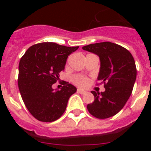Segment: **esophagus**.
<instances>
[{
	"label": "esophagus",
	"instance_id": "esophagus-1",
	"mask_svg": "<svg viewBox=\"0 0 151 151\" xmlns=\"http://www.w3.org/2000/svg\"><path fill=\"white\" fill-rule=\"evenodd\" d=\"M77 92H78V93H79V94H85V93H86V91L83 90V89H80V88H78V90H77Z\"/></svg>",
	"mask_w": 151,
	"mask_h": 151
}]
</instances>
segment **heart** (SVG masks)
Instances as JSON below:
<instances>
[{
  "mask_svg": "<svg viewBox=\"0 0 151 151\" xmlns=\"http://www.w3.org/2000/svg\"><path fill=\"white\" fill-rule=\"evenodd\" d=\"M73 82L78 86H85L88 82V80L86 77L82 76H76L73 77Z\"/></svg>",
  "mask_w": 151,
  "mask_h": 151,
  "instance_id": "obj_1",
  "label": "heart"
}]
</instances>
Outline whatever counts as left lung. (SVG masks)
<instances>
[{
	"instance_id": "8db88e82",
	"label": "left lung",
	"mask_w": 151,
	"mask_h": 151,
	"mask_svg": "<svg viewBox=\"0 0 151 151\" xmlns=\"http://www.w3.org/2000/svg\"><path fill=\"white\" fill-rule=\"evenodd\" d=\"M82 49L100 57L97 80L105 88L101 93L92 91L94 101L87 105L88 110L97 119L113 116L123 108L132 92L137 75L134 58L127 49L109 41L91 44Z\"/></svg>"
}]
</instances>
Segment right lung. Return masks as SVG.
<instances>
[{
    "label": "right lung",
    "instance_id": "1",
    "mask_svg": "<svg viewBox=\"0 0 151 151\" xmlns=\"http://www.w3.org/2000/svg\"><path fill=\"white\" fill-rule=\"evenodd\" d=\"M78 48L54 42H43L31 46L19 64L18 86L21 97L29 113L38 120H57L66 109L69 98L76 92L74 85L64 82L60 90L52 85L60 79L68 56Z\"/></svg>",
    "mask_w": 151,
    "mask_h": 151
}]
</instances>
